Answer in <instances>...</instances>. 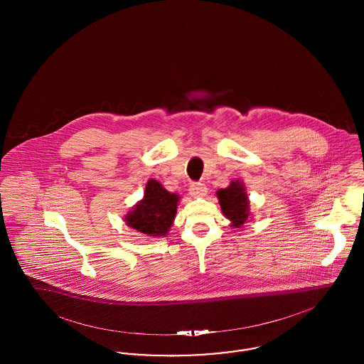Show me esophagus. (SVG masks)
<instances>
[{"mask_svg": "<svg viewBox=\"0 0 364 364\" xmlns=\"http://www.w3.org/2000/svg\"><path fill=\"white\" fill-rule=\"evenodd\" d=\"M208 192V187L202 183H192L190 186V193L193 198H202Z\"/></svg>", "mask_w": 364, "mask_h": 364, "instance_id": "1", "label": "esophagus"}]
</instances>
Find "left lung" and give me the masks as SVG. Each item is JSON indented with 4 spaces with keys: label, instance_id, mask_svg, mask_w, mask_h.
Returning <instances> with one entry per match:
<instances>
[{
    "label": "left lung",
    "instance_id": "1",
    "mask_svg": "<svg viewBox=\"0 0 364 364\" xmlns=\"http://www.w3.org/2000/svg\"><path fill=\"white\" fill-rule=\"evenodd\" d=\"M220 206L226 218L235 228L240 226L250 217V200L242 181L235 180L229 187L217 191Z\"/></svg>",
    "mask_w": 364,
    "mask_h": 364
}]
</instances>
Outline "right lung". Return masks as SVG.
<instances>
[{
    "label": "right lung",
    "mask_w": 364,
    "mask_h": 364,
    "mask_svg": "<svg viewBox=\"0 0 364 364\" xmlns=\"http://www.w3.org/2000/svg\"><path fill=\"white\" fill-rule=\"evenodd\" d=\"M180 196L165 190L159 181L149 180L144 196L124 217L125 224L150 237L165 236L173 224Z\"/></svg>",
    "instance_id": "obj_1"
}]
</instances>
